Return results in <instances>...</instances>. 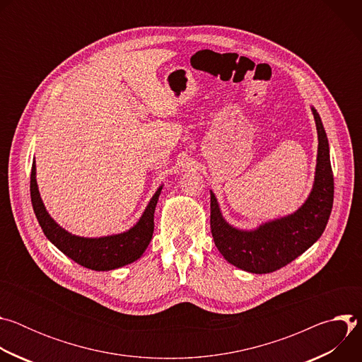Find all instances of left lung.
I'll use <instances>...</instances> for the list:
<instances>
[{
  "label": "left lung",
  "mask_w": 362,
  "mask_h": 362,
  "mask_svg": "<svg viewBox=\"0 0 362 362\" xmlns=\"http://www.w3.org/2000/svg\"><path fill=\"white\" fill-rule=\"evenodd\" d=\"M313 112L320 140L315 183L298 212L243 232L225 222L211 192V230L215 245L229 264L243 271L269 274L281 269L313 246L325 230L334 203V173L327 133L320 115L315 109Z\"/></svg>",
  "instance_id": "left-lung-1"
}]
</instances>
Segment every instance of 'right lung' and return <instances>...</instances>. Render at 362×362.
I'll return each instance as SVG.
<instances>
[{
    "label": "right lung",
    "mask_w": 362,
    "mask_h": 362,
    "mask_svg": "<svg viewBox=\"0 0 362 362\" xmlns=\"http://www.w3.org/2000/svg\"><path fill=\"white\" fill-rule=\"evenodd\" d=\"M162 187L151 197L147 208L134 228L107 238L87 239L78 238L60 228L47 214L41 202L37 182L35 163L31 168L30 193L33 209L44 235L53 242L64 255L78 265L93 271H112L137 261L148 246L154 229V209L159 200Z\"/></svg>",
    "instance_id": "obj_1"
}]
</instances>
